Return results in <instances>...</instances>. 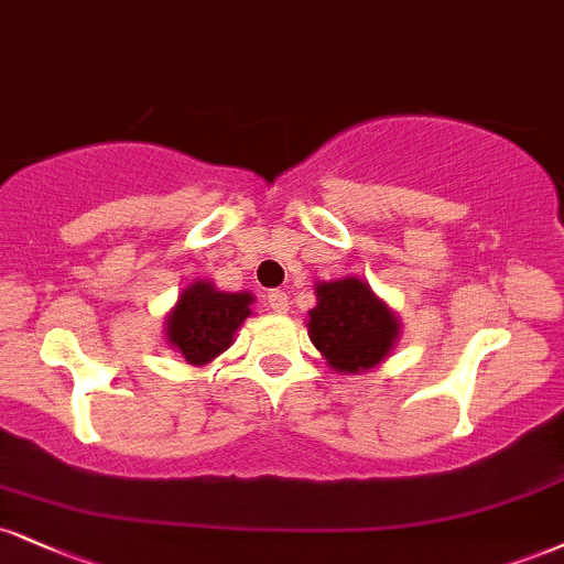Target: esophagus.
I'll list each match as a JSON object with an SVG mask.
<instances>
[{
  "mask_svg": "<svg viewBox=\"0 0 564 564\" xmlns=\"http://www.w3.org/2000/svg\"><path fill=\"white\" fill-rule=\"evenodd\" d=\"M289 304H291V302H289L286 291L275 289V291H270V294H268V307L273 310V312H278V315H286Z\"/></svg>",
  "mask_w": 564,
  "mask_h": 564,
  "instance_id": "1",
  "label": "esophagus"
}]
</instances>
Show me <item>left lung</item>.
I'll list each match as a JSON object with an SVG mask.
<instances>
[{
	"label": "left lung",
	"mask_w": 564,
	"mask_h": 564,
	"mask_svg": "<svg viewBox=\"0 0 564 564\" xmlns=\"http://www.w3.org/2000/svg\"><path fill=\"white\" fill-rule=\"evenodd\" d=\"M315 296L317 304L307 312V334L328 368L362 376L397 347L402 321L368 281L357 275L317 281Z\"/></svg>",
	"instance_id": "8db88e82"
}]
</instances>
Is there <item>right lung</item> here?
Returning <instances> with one entry per match:
<instances>
[{
	"mask_svg": "<svg viewBox=\"0 0 564 564\" xmlns=\"http://www.w3.org/2000/svg\"><path fill=\"white\" fill-rule=\"evenodd\" d=\"M254 294L220 291L213 281L196 278L178 294L165 315V344L194 368H205L236 341V330L252 315Z\"/></svg>",
	"mask_w": 564,
	"mask_h": 564,
	"instance_id": "1",
	"label": "right lung"
}]
</instances>
